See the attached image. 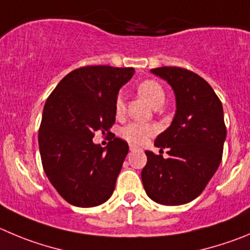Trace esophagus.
<instances>
[{
    "instance_id": "esophagus-1",
    "label": "esophagus",
    "mask_w": 250,
    "mask_h": 250,
    "mask_svg": "<svg viewBox=\"0 0 250 250\" xmlns=\"http://www.w3.org/2000/svg\"><path fill=\"white\" fill-rule=\"evenodd\" d=\"M138 149H139V148H137V146H132V144H130V146H129V150H130V151L138 150Z\"/></svg>"
}]
</instances>
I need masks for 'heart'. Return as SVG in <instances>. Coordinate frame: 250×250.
I'll return each mask as SVG.
<instances>
[{
  "instance_id": "obj_1",
  "label": "heart",
  "mask_w": 250,
  "mask_h": 250,
  "mask_svg": "<svg viewBox=\"0 0 250 250\" xmlns=\"http://www.w3.org/2000/svg\"><path fill=\"white\" fill-rule=\"evenodd\" d=\"M138 93L143 99H146L149 102L150 106L154 108H159L164 104L165 102V92L164 88L162 87L159 83L154 80H146L138 85ZM114 111L118 117L122 116L125 112V97L122 93H120L116 97L114 101ZM157 132V128L154 125H146V123L139 122H132L129 125H125L121 129V136L123 139L132 144H143L149 137L154 136Z\"/></svg>"
}]
</instances>
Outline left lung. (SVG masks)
Listing matches in <instances>:
<instances>
[{
	"label": "left lung",
	"instance_id": "obj_1",
	"mask_svg": "<svg viewBox=\"0 0 250 250\" xmlns=\"http://www.w3.org/2000/svg\"><path fill=\"white\" fill-rule=\"evenodd\" d=\"M150 71L171 86L176 111L154 143L160 153L167 148L169 158L146 150L142 181L153 201L179 206L195 200L220 167L227 136L223 107L209 83L190 70L163 66Z\"/></svg>",
	"mask_w": 250,
	"mask_h": 250
}]
</instances>
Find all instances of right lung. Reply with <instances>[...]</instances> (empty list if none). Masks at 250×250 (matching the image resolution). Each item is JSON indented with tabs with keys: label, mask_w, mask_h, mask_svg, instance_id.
Wrapping results in <instances>:
<instances>
[{
	"label": "right lung",
	"mask_w": 250,
	"mask_h": 250,
	"mask_svg": "<svg viewBox=\"0 0 250 250\" xmlns=\"http://www.w3.org/2000/svg\"><path fill=\"white\" fill-rule=\"evenodd\" d=\"M133 74V67H80L58 83L44 104L38 134L42 164L51 185L74 206H99L113 193L128 144L113 138L102 148L92 138L113 125L116 97Z\"/></svg>",
	"instance_id": "right-lung-1"
}]
</instances>
